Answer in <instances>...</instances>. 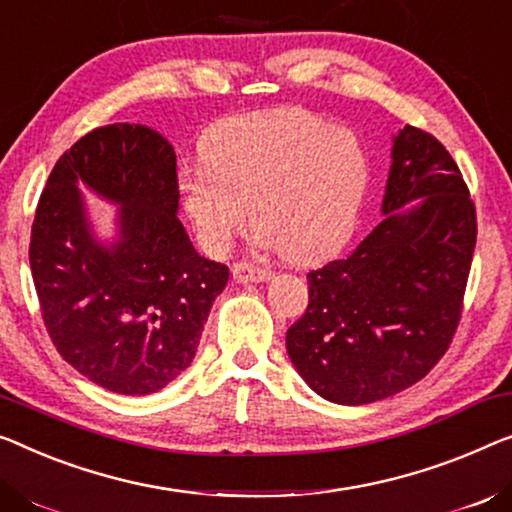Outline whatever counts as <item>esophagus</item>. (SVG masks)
Instances as JSON below:
<instances>
[{
  "label": "esophagus",
  "mask_w": 512,
  "mask_h": 512,
  "mask_svg": "<svg viewBox=\"0 0 512 512\" xmlns=\"http://www.w3.org/2000/svg\"><path fill=\"white\" fill-rule=\"evenodd\" d=\"M232 276H234L236 282H241V285H248V282L271 280V271L269 269H262V266H253V264L239 262V264L232 266Z\"/></svg>",
  "instance_id": "1"
}]
</instances>
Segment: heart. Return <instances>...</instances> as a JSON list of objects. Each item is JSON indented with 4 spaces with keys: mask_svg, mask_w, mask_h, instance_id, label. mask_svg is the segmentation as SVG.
<instances>
[{
    "mask_svg": "<svg viewBox=\"0 0 512 512\" xmlns=\"http://www.w3.org/2000/svg\"><path fill=\"white\" fill-rule=\"evenodd\" d=\"M370 174L356 131L317 112L282 108L213 126L200 163L179 174V195L211 255L230 253L250 202L259 246L310 264L354 232Z\"/></svg>",
    "mask_w": 512,
    "mask_h": 512,
    "instance_id": "b5f03b06",
    "label": "heart"
}]
</instances>
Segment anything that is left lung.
Returning <instances> with one entry per match:
<instances>
[{
  "instance_id": "1",
  "label": "left lung",
  "mask_w": 512,
  "mask_h": 512,
  "mask_svg": "<svg viewBox=\"0 0 512 512\" xmlns=\"http://www.w3.org/2000/svg\"><path fill=\"white\" fill-rule=\"evenodd\" d=\"M381 223L308 273L310 303L287 354L317 395L368 404L423 379L451 345L476 248V209L437 137L393 135Z\"/></svg>"
}]
</instances>
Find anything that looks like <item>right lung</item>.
I'll return each mask as SVG.
<instances>
[{
    "instance_id": "right-lung-1",
    "label": "right lung",
    "mask_w": 512,
    "mask_h": 512,
    "mask_svg": "<svg viewBox=\"0 0 512 512\" xmlns=\"http://www.w3.org/2000/svg\"><path fill=\"white\" fill-rule=\"evenodd\" d=\"M118 207L115 236H97L81 190ZM179 213L177 154L142 124L80 137L38 200L29 266L57 352L119 395H149L195 358L230 278L197 253Z\"/></svg>"
}]
</instances>
